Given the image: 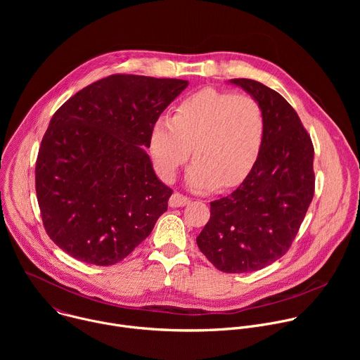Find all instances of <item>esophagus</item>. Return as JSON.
Masks as SVG:
<instances>
[{
    "label": "esophagus",
    "mask_w": 360,
    "mask_h": 360,
    "mask_svg": "<svg viewBox=\"0 0 360 360\" xmlns=\"http://www.w3.org/2000/svg\"><path fill=\"white\" fill-rule=\"evenodd\" d=\"M188 203H189V198L179 192H174L172 196L169 198V207H172V208L185 207V205H188Z\"/></svg>",
    "instance_id": "1"
}]
</instances>
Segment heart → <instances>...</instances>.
Returning <instances> with one entry per match:
<instances>
[{
	"instance_id": "b5f03b06",
	"label": "heart",
	"mask_w": 360,
	"mask_h": 360,
	"mask_svg": "<svg viewBox=\"0 0 360 360\" xmlns=\"http://www.w3.org/2000/svg\"><path fill=\"white\" fill-rule=\"evenodd\" d=\"M266 131V115L258 99L202 88L182 98L172 117L153 121L148 148L157 174L165 182L176 178L193 150L196 160L186 175L191 188H235L258 162Z\"/></svg>"
}]
</instances>
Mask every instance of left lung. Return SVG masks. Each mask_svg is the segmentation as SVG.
Instances as JSON below:
<instances>
[{
    "mask_svg": "<svg viewBox=\"0 0 360 360\" xmlns=\"http://www.w3.org/2000/svg\"><path fill=\"white\" fill-rule=\"evenodd\" d=\"M262 105L268 131L261 157L228 196L211 202L196 238L208 261L226 274L259 271L289 250L315 192L314 143L296 111L276 91L231 79Z\"/></svg>",
    "mask_w": 360,
    "mask_h": 360,
    "instance_id": "left-lung-1",
    "label": "left lung"
}]
</instances>
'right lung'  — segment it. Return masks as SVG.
Wrapping results in <instances>:
<instances>
[{"instance_id": "1", "label": "right lung", "mask_w": 360, "mask_h": 360, "mask_svg": "<svg viewBox=\"0 0 360 360\" xmlns=\"http://www.w3.org/2000/svg\"><path fill=\"white\" fill-rule=\"evenodd\" d=\"M188 81L114 74L71 96L49 121L35 162L48 236L72 258L121 262L168 210L172 189L143 150L150 127Z\"/></svg>"}]
</instances>
